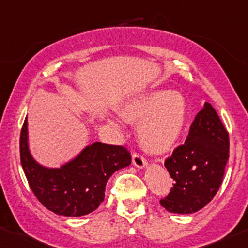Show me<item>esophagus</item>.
I'll use <instances>...</instances> for the list:
<instances>
[{"instance_id": "1", "label": "esophagus", "mask_w": 248, "mask_h": 248, "mask_svg": "<svg viewBox=\"0 0 248 248\" xmlns=\"http://www.w3.org/2000/svg\"><path fill=\"white\" fill-rule=\"evenodd\" d=\"M132 161H133L134 166H136L137 168H139V169L145 168V167H146V164H147L146 159H145L144 157H142L141 155H139V154H133V156H132Z\"/></svg>"}]
</instances>
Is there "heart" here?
<instances>
[{"label": "heart", "instance_id": "obj_1", "mask_svg": "<svg viewBox=\"0 0 248 248\" xmlns=\"http://www.w3.org/2000/svg\"><path fill=\"white\" fill-rule=\"evenodd\" d=\"M128 121H139L141 146L152 154L170 150L181 137L187 120V104L179 91L154 90L134 97L121 109Z\"/></svg>", "mask_w": 248, "mask_h": 248}]
</instances>
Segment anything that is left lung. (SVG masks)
Segmentation results:
<instances>
[{
	"label": "left lung",
	"mask_w": 248,
	"mask_h": 248,
	"mask_svg": "<svg viewBox=\"0 0 248 248\" xmlns=\"http://www.w3.org/2000/svg\"><path fill=\"white\" fill-rule=\"evenodd\" d=\"M229 158V136L207 102L197 114L188 137L166 159L174 187L161 205L174 214H193L209 204L223 180Z\"/></svg>",
	"instance_id": "left-lung-1"
}]
</instances>
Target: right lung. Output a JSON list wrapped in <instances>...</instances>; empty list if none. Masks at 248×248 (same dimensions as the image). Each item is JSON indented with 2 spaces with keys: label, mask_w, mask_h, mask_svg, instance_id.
<instances>
[{
  "label": "right lung",
  "mask_w": 248,
  "mask_h": 248,
  "mask_svg": "<svg viewBox=\"0 0 248 248\" xmlns=\"http://www.w3.org/2000/svg\"><path fill=\"white\" fill-rule=\"evenodd\" d=\"M20 159L30 187L41 204L67 217L94 211L104 201L109 177L131 164V155L124 146L93 142L60 168L41 166L30 152L27 119L20 134Z\"/></svg>",
  "instance_id": "right-lung-1"
}]
</instances>
